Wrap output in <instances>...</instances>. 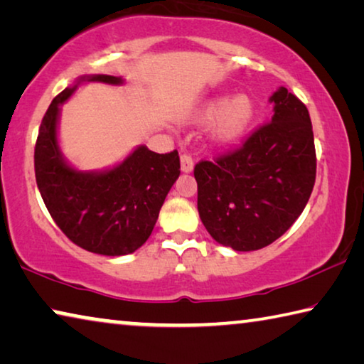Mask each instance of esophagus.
Returning a JSON list of instances; mask_svg holds the SVG:
<instances>
[{"label": "esophagus", "mask_w": 364, "mask_h": 364, "mask_svg": "<svg viewBox=\"0 0 364 364\" xmlns=\"http://www.w3.org/2000/svg\"><path fill=\"white\" fill-rule=\"evenodd\" d=\"M181 169L182 172H192L193 169V158L188 153H181Z\"/></svg>", "instance_id": "obj_1"}]
</instances>
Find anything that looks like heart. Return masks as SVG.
I'll return each instance as SVG.
<instances>
[{
    "label": "heart",
    "instance_id": "heart-1",
    "mask_svg": "<svg viewBox=\"0 0 364 364\" xmlns=\"http://www.w3.org/2000/svg\"><path fill=\"white\" fill-rule=\"evenodd\" d=\"M211 139L218 145H228L240 139L252 126L255 119V105L247 95L230 97H214L208 100L201 108L195 112L192 122L208 124L213 119Z\"/></svg>",
    "mask_w": 364,
    "mask_h": 364
}]
</instances>
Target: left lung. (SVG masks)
Here are the masks:
<instances>
[{"label": "left lung", "mask_w": 364, "mask_h": 364, "mask_svg": "<svg viewBox=\"0 0 364 364\" xmlns=\"http://www.w3.org/2000/svg\"><path fill=\"white\" fill-rule=\"evenodd\" d=\"M274 116L228 154L195 164L198 213L210 235L235 252L271 245L305 210L316 181L306 106L281 87Z\"/></svg>", "instance_id": "1"}]
</instances>
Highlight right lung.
<instances>
[{"mask_svg":"<svg viewBox=\"0 0 364 364\" xmlns=\"http://www.w3.org/2000/svg\"><path fill=\"white\" fill-rule=\"evenodd\" d=\"M83 80L122 83L114 75H85L51 101L35 143V178L53 221L70 242L98 255H129L151 235L181 161L177 150L159 154L141 145L108 171L70 168L58 145L59 105Z\"/></svg>","mask_w":364,"mask_h":364,"instance_id":"add662e5","label":"right lung"}]
</instances>
